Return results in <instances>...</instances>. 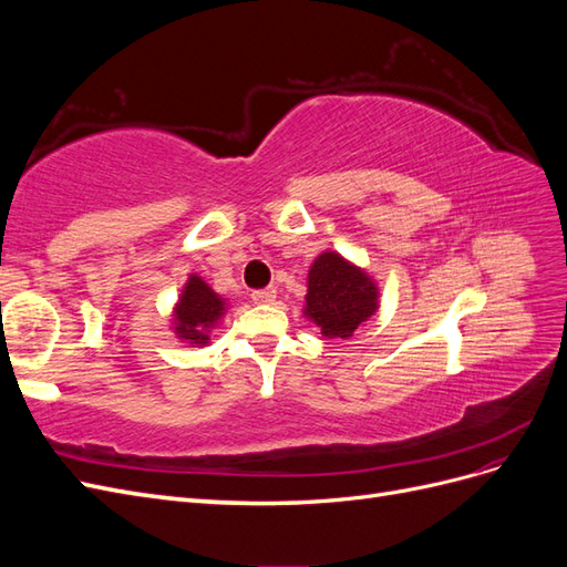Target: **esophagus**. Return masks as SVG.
Listing matches in <instances>:
<instances>
[{"mask_svg":"<svg viewBox=\"0 0 567 567\" xmlns=\"http://www.w3.org/2000/svg\"><path fill=\"white\" fill-rule=\"evenodd\" d=\"M250 298H252V302H257V305H269V302L277 300V288L269 286V288H262V290H252Z\"/></svg>","mask_w":567,"mask_h":567,"instance_id":"esophagus-1","label":"esophagus"}]
</instances>
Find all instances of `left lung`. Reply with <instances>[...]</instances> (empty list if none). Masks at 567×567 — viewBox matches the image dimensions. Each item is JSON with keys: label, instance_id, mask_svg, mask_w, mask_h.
Listing matches in <instances>:
<instances>
[{"label": "left lung", "instance_id": "left-lung-1", "mask_svg": "<svg viewBox=\"0 0 567 567\" xmlns=\"http://www.w3.org/2000/svg\"><path fill=\"white\" fill-rule=\"evenodd\" d=\"M379 286L362 267L336 250H326L307 274L302 315L317 323L326 338H352L379 310Z\"/></svg>", "mask_w": 567, "mask_h": 567}]
</instances>
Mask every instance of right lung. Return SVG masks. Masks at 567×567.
<instances>
[{
    "label": "right lung",
    "mask_w": 567,
    "mask_h": 567,
    "mask_svg": "<svg viewBox=\"0 0 567 567\" xmlns=\"http://www.w3.org/2000/svg\"><path fill=\"white\" fill-rule=\"evenodd\" d=\"M227 300L217 296L198 274H188L179 300L173 307V331L192 348H205L210 331L227 315Z\"/></svg>",
    "instance_id": "obj_1"
}]
</instances>
